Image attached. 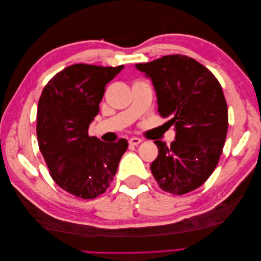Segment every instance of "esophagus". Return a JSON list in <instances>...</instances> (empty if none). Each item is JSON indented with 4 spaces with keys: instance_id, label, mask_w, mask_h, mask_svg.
<instances>
[{
    "instance_id": "34e87169",
    "label": "esophagus",
    "mask_w": 261,
    "mask_h": 261,
    "mask_svg": "<svg viewBox=\"0 0 261 261\" xmlns=\"http://www.w3.org/2000/svg\"><path fill=\"white\" fill-rule=\"evenodd\" d=\"M141 141L142 140L140 139V138H137V137H132L129 139V143L131 146H138Z\"/></svg>"
}]
</instances>
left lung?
Segmentation results:
<instances>
[{"label":"left lung","mask_w":261,"mask_h":261,"mask_svg":"<svg viewBox=\"0 0 261 261\" xmlns=\"http://www.w3.org/2000/svg\"><path fill=\"white\" fill-rule=\"evenodd\" d=\"M136 68L151 81L158 112L169 116L175 141L156 140L158 156L150 169L159 187L181 195L212 175L228 132V107L219 81L195 59L170 55Z\"/></svg>","instance_id":"obj_1"}]
</instances>
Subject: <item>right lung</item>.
<instances>
[{
  "instance_id": "right-lung-1",
  "label": "right lung",
  "mask_w": 261,
  "mask_h": 261,
  "mask_svg": "<svg viewBox=\"0 0 261 261\" xmlns=\"http://www.w3.org/2000/svg\"><path fill=\"white\" fill-rule=\"evenodd\" d=\"M124 68L75 64L43 88L38 103L39 149L56 184L90 199L108 190L127 141L107 143L88 136L105 86Z\"/></svg>"
}]
</instances>
